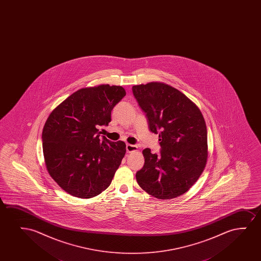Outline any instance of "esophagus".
<instances>
[{
	"instance_id": "obj_1",
	"label": "esophagus",
	"mask_w": 261,
	"mask_h": 261,
	"mask_svg": "<svg viewBox=\"0 0 261 261\" xmlns=\"http://www.w3.org/2000/svg\"><path fill=\"white\" fill-rule=\"evenodd\" d=\"M137 148L138 147L136 146V145H133V144H129V143L126 144V151L127 152H132V151L137 150Z\"/></svg>"
}]
</instances>
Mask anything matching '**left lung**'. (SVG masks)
Listing matches in <instances>:
<instances>
[{
  "instance_id": "obj_1",
  "label": "left lung",
  "mask_w": 261,
  "mask_h": 261,
  "mask_svg": "<svg viewBox=\"0 0 261 261\" xmlns=\"http://www.w3.org/2000/svg\"><path fill=\"white\" fill-rule=\"evenodd\" d=\"M150 132L159 135L161 154L143 150L144 165L136 172L142 189L161 200L186 193L207 163V127L199 108L172 86L151 82L132 87Z\"/></svg>"
}]
</instances>
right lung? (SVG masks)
<instances>
[{
  "label": "right lung",
  "instance_id": "right-lung-1",
  "mask_svg": "<svg viewBox=\"0 0 261 261\" xmlns=\"http://www.w3.org/2000/svg\"><path fill=\"white\" fill-rule=\"evenodd\" d=\"M122 86L100 85L79 90L50 113L42 134L47 170L72 196L89 199L111 185L125 143L111 142L99 127L109 125L111 111L124 98Z\"/></svg>",
  "mask_w": 261,
  "mask_h": 261
}]
</instances>
